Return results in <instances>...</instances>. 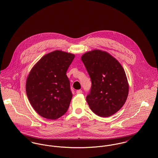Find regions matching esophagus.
<instances>
[{"label": "esophagus", "mask_w": 158, "mask_h": 158, "mask_svg": "<svg viewBox=\"0 0 158 158\" xmlns=\"http://www.w3.org/2000/svg\"><path fill=\"white\" fill-rule=\"evenodd\" d=\"M76 92H77V94H81L83 92H82V90H80V89H79V90H77L76 91Z\"/></svg>", "instance_id": "obj_1"}]
</instances>
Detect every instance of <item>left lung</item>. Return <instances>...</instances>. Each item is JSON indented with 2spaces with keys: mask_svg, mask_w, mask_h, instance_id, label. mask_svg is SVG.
I'll return each instance as SVG.
<instances>
[{
  "mask_svg": "<svg viewBox=\"0 0 158 158\" xmlns=\"http://www.w3.org/2000/svg\"><path fill=\"white\" fill-rule=\"evenodd\" d=\"M81 60L92 83L86 96L90 110L102 117L112 115L123 106L128 95L124 69L111 55L99 50L85 53Z\"/></svg>",
  "mask_w": 158,
  "mask_h": 158,
  "instance_id": "1",
  "label": "left lung"
}]
</instances>
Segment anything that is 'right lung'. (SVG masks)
Here are the masks:
<instances>
[{
  "instance_id": "right-lung-1",
  "label": "right lung",
  "mask_w": 158,
  "mask_h": 158,
  "mask_svg": "<svg viewBox=\"0 0 158 158\" xmlns=\"http://www.w3.org/2000/svg\"><path fill=\"white\" fill-rule=\"evenodd\" d=\"M74 58L73 54L56 50L44 56L30 71L27 95L41 116L55 120L67 112L72 93L66 72Z\"/></svg>"
}]
</instances>
